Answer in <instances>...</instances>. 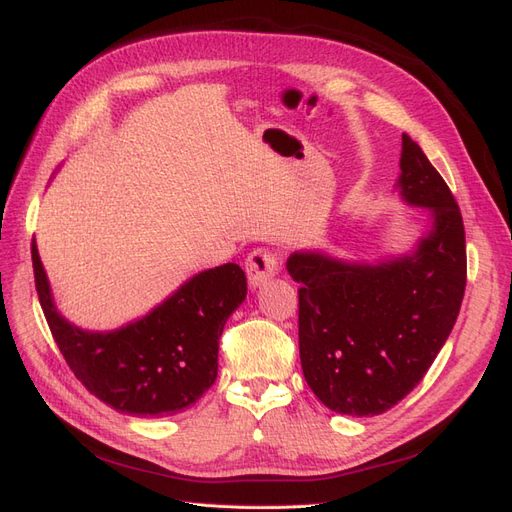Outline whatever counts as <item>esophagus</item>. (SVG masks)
<instances>
[{
    "label": "esophagus",
    "mask_w": 512,
    "mask_h": 512,
    "mask_svg": "<svg viewBox=\"0 0 512 512\" xmlns=\"http://www.w3.org/2000/svg\"><path fill=\"white\" fill-rule=\"evenodd\" d=\"M246 276H249L251 287H259L276 276L278 272V257L268 249H255L244 261Z\"/></svg>",
    "instance_id": "esophagus-1"
}]
</instances>
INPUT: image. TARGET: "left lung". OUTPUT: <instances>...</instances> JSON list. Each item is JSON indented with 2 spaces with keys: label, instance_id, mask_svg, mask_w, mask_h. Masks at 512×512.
<instances>
[{
  "label": "left lung",
  "instance_id": "left-lung-1",
  "mask_svg": "<svg viewBox=\"0 0 512 512\" xmlns=\"http://www.w3.org/2000/svg\"><path fill=\"white\" fill-rule=\"evenodd\" d=\"M398 189L430 227L415 251L378 263L321 251L287 259L300 283V359L308 387L334 412L374 417L398 404L434 364L466 291V234L444 178L402 134Z\"/></svg>",
  "mask_w": 512,
  "mask_h": 512
}]
</instances>
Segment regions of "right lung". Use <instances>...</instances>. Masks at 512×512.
<instances>
[{"label":"right lung","instance_id":"right-lung-1","mask_svg":"<svg viewBox=\"0 0 512 512\" xmlns=\"http://www.w3.org/2000/svg\"><path fill=\"white\" fill-rule=\"evenodd\" d=\"M44 317L70 370L95 398L138 417L176 415L217 381L219 338L246 298L238 263L204 270L138 321L112 332H87L55 306L51 285L31 244Z\"/></svg>","mask_w":512,"mask_h":512}]
</instances>
